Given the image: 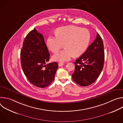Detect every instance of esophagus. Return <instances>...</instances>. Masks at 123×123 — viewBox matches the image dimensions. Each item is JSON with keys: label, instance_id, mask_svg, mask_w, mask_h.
<instances>
[{"label": "esophagus", "instance_id": "1", "mask_svg": "<svg viewBox=\"0 0 123 123\" xmlns=\"http://www.w3.org/2000/svg\"><path fill=\"white\" fill-rule=\"evenodd\" d=\"M63 65H64V63L62 62H59L58 63V66H59V67L62 66Z\"/></svg>", "mask_w": 123, "mask_h": 123}]
</instances>
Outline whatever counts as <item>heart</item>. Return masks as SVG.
<instances>
[{
    "instance_id": "b5f03b06",
    "label": "heart",
    "mask_w": 123,
    "mask_h": 123,
    "mask_svg": "<svg viewBox=\"0 0 123 123\" xmlns=\"http://www.w3.org/2000/svg\"><path fill=\"white\" fill-rule=\"evenodd\" d=\"M91 39L89 31L86 29L74 26H66L57 29L56 35L49 36L47 44L49 49L55 53L62 48L65 49L52 57L57 61H66L74 55L79 56L83 54L89 46Z\"/></svg>"
}]
</instances>
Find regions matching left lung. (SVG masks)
Returning a JSON list of instances; mask_svg holds the SVG:
<instances>
[{
    "label": "left lung",
    "mask_w": 123,
    "mask_h": 123,
    "mask_svg": "<svg viewBox=\"0 0 123 123\" xmlns=\"http://www.w3.org/2000/svg\"><path fill=\"white\" fill-rule=\"evenodd\" d=\"M105 58L103 42L99 33L86 51L74 62L73 80L82 86L93 83L100 75Z\"/></svg>",
    "instance_id": "8db88e82"
}]
</instances>
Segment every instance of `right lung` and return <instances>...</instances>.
I'll return each mask as SVG.
<instances>
[{
  "label": "right lung",
  "instance_id": "add662e5",
  "mask_svg": "<svg viewBox=\"0 0 123 123\" xmlns=\"http://www.w3.org/2000/svg\"><path fill=\"white\" fill-rule=\"evenodd\" d=\"M49 55L43 35L34 28L25 38L20 52L23 71L33 86L44 88L54 81L58 65L55 62L46 64Z\"/></svg>",
  "mask_w": 123,
  "mask_h": 123
}]
</instances>
